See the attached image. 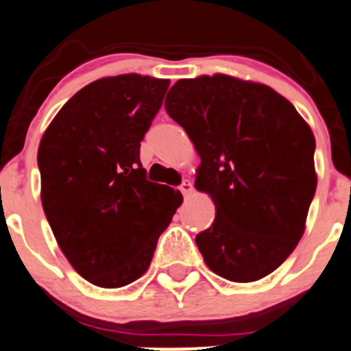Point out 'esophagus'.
Instances as JSON below:
<instances>
[{
  "mask_svg": "<svg viewBox=\"0 0 351 351\" xmlns=\"http://www.w3.org/2000/svg\"><path fill=\"white\" fill-rule=\"evenodd\" d=\"M180 192H182L185 197L192 195V193H193V185L190 182H183L182 185H180Z\"/></svg>",
  "mask_w": 351,
  "mask_h": 351,
  "instance_id": "obj_1",
  "label": "esophagus"
}]
</instances>
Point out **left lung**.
Masks as SVG:
<instances>
[{
  "instance_id": "obj_1",
  "label": "left lung",
  "mask_w": 351,
  "mask_h": 351,
  "mask_svg": "<svg viewBox=\"0 0 351 351\" xmlns=\"http://www.w3.org/2000/svg\"><path fill=\"white\" fill-rule=\"evenodd\" d=\"M165 106L200 156L195 189L216 206L195 237L204 262L234 283L262 280L305 231L317 186L311 127L274 89L223 73L182 78Z\"/></svg>"
}]
</instances>
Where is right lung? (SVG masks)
Returning a JSON list of instances; mask_svg holds the SVG:
<instances>
[{
	"mask_svg": "<svg viewBox=\"0 0 351 351\" xmlns=\"http://www.w3.org/2000/svg\"><path fill=\"white\" fill-rule=\"evenodd\" d=\"M169 87L125 73L78 90L40 138V202L61 252L84 280L121 288L149 269L158 238L183 202L145 180L141 142Z\"/></svg>",
	"mask_w": 351,
	"mask_h": 351,
	"instance_id": "1",
	"label": "right lung"
}]
</instances>
